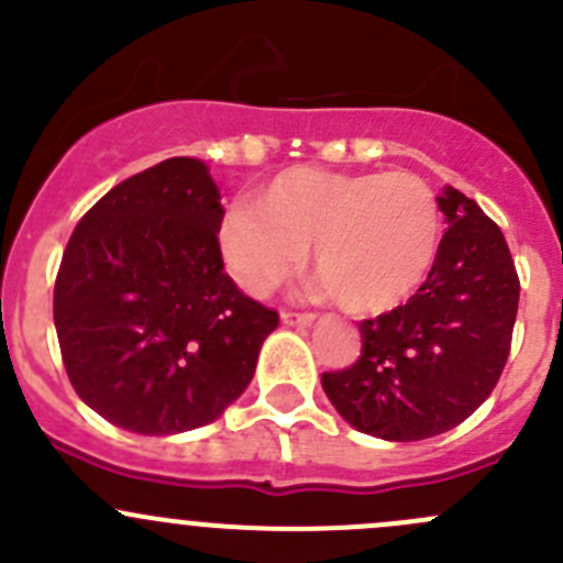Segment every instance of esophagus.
<instances>
[{
  "label": "esophagus",
  "mask_w": 563,
  "mask_h": 563,
  "mask_svg": "<svg viewBox=\"0 0 563 563\" xmlns=\"http://www.w3.org/2000/svg\"><path fill=\"white\" fill-rule=\"evenodd\" d=\"M280 321L286 323V327H310V323L316 321V316L313 313H294V310H283Z\"/></svg>",
  "instance_id": "esophagus-1"
}]
</instances>
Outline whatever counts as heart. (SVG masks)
<instances>
[{
  "mask_svg": "<svg viewBox=\"0 0 563 563\" xmlns=\"http://www.w3.org/2000/svg\"><path fill=\"white\" fill-rule=\"evenodd\" d=\"M220 255L236 286L269 297L291 280L310 250L321 291L340 308L378 316L400 308L433 272L441 207L408 172L286 168L220 223Z\"/></svg>",
  "mask_w": 563,
  "mask_h": 563,
  "instance_id": "heart-1",
  "label": "heart"
}]
</instances>
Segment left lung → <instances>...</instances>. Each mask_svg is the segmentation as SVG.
Wrapping results in <instances>:
<instances>
[{"instance_id":"left-lung-1","label":"left lung","mask_w":563,"mask_h":563,"mask_svg":"<svg viewBox=\"0 0 563 563\" xmlns=\"http://www.w3.org/2000/svg\"><path fill=\"white\" fill-rule=\"evenodd\" d=\"M439 207L450 229L424 286L362 321L360 360L321 376L340 417L384 441L457 428L490 397L512 345L520 280L501 229L455 187Z\"/></svg>"}]
</instances>
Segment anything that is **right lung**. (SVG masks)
<instances>
[{"label": "right lung", "mask_w": 563, "mask_h": 563, "mask_svg": "<svg viewBox=\"0 0 563 563\" xmlns=\"http://www.w3.org/2000/svg\"><path fill=\"white\" fill-rule=\"evenodd\" d=\"M220 223L207 163L168 157L111 187L73 231L56 338L73 389L117 428L185 433L247 389L277 313L225 275Z\"/></svg>", "instance_id": "obj_1"}]
</instances>
